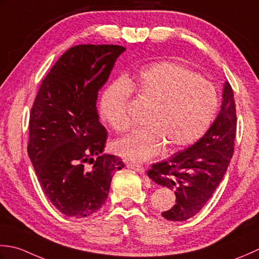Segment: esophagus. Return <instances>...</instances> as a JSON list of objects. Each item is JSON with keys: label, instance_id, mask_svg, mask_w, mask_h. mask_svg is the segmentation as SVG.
<instances>
[{"label": "esophagus", "instance_id": "obj_1", "mask_svg": "<svg viewBox=\"0 0 259 259\" xmlns=\"http://www.w3.org/2000/svg\"><path fill=\"white\" fill-rule=\"evenodd\" d=\"M126 164V166L127 167H131V168H133V170H135V171H137L139 173H141V174H144L145 173V168L142 166V165H140V164H137V163H134V162H126L125 163Z\"/></svg>", "mask_w": 259, "mask_h": 259}]
</instances>
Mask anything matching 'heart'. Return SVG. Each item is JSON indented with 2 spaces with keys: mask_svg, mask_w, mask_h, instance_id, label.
I'll use <instances>...</instances> for the list:
<instances>
[{
  "mask_svg": "<svg viewBox=\"0 0 259 259\" xmlns=\"http://www.w3.org/2000/svg\"><path fill=\"white\" fill-rule=\"evenodd\" d=\"M133 91L150 104L146 126L115 142L120 156L143 162L165 144L166 150L182 149L197 142L217 110L213 86L186 66L173 61L151 63L128 78L110 82L100 98V114L117 133L127 132L132 122L128 104Z\"/></svg>",
  "mask_w": 259,
  "mask_h": 259,
  "instance_id": "heart-1",
  "label": "heart"
}]
</instances>
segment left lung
Instances as JSON below:
<instances>
[{
  "instance_id": "8db88e82",
  "label": "left lung",
  "mask_w": 259,
  "mask_h": 259,
  "mask_svg": "<svg viewBox=\"0 0 259 259\" xmlns=\"http://www.w3.org/2000/svg\"><path fill=\"white\" fill-rule=\"evenodd\" d=\"M223 98L217 118L201 140L167 161L152 164L147 172L153 181L176 193V204L162 212L167 220L183 221L196 215L223 180L234 154L237 131L234 91L229 82H226Z\"/></svg>"
}]
</instances>
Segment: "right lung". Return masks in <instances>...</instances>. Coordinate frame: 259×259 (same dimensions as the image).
Listing matches in <instances>:
<instances>
[{"instance_id":"obj_1","label":"right lung","mask_w":259,"mask_h":259,"mask_svg":"<svg viewBox=\"0 0 259 259\" xmlns=\"http://www.w3.org/2000/svg\"><path fill=\"white\" fill-rule=\"evenodd\" d=\"M125 51L115 45H79L63 54L42 80L30 112L28 153L40 186L68 217L83 218L106 201L119 157L103 154L98 91Z\"/></svg>"}]
</instances>
